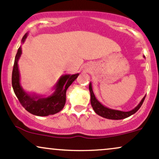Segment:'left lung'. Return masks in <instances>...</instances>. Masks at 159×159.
Masks as SVG:
<instances>
[{"label": "left lung", "instance_id": "left-lung-1", "mask_svg": "<svg viewBox=\"0 0 159 159\" xmlns=\"http://www.w3.org/2000/svg\"><path fill=\"white\" fill-rule=\"evenodd\" d=\"M145 58V56H143ZM92 83H89V92H90V95H91V104H92V108H93L94 111L98 115L101 116L103 117V118H106L108 119H114V120H119V119H125L127 117H129L130 116L134 114L140 108V107L142 106L143 103L144 99H145L146 96H144L143 98L139 104L137 105L135 108H134L133 110H130V111H121V110H113V109H110L107 107L103 106V105L101 102H99L98 101V99L96 98L92 90Z\"/></svg>", "mask_w": 159, "mask_h": 159}]
</instances>
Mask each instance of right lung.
<instances>
[{"instance_id": "1", "label": "right lung", "mask_w": 159, "mask_h": 159, "mask_svg": "<svg viewBox=\"0 0 159 159\" xmlns=\"http://www.w3.org/2000/svg\"><path fill=\"white\" fill-rule=\"evenodd\" d=\"M28 33L22 39V43L25 41ZM22 55V46L18 49L14 61L12 73V85L19 102L27 111L38 116H47L60 112L64 108L66 102V92L80 74L62 75L54 85V92L50 95L45 97L35 93H28L23 89L20 83L18 61Z\"/></svg>"}]
</instances>
